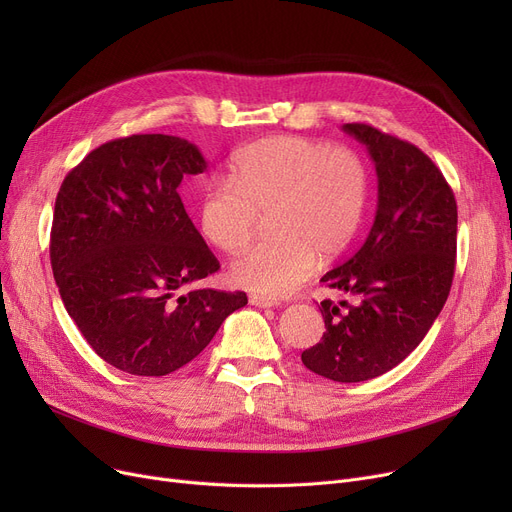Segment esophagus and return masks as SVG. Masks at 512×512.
Masks as SVG:
<instances>
[{
    "mask_svg": "<svg viewBox=\"0 0 512 512\" xmlns=\"http://www.w3.org/2000/svg\"><path fill=\"white\" fill-rule=\"evenodd\" d=\"M249 303L255 305V307H261V309H267V307H276L280 305L276 299H270V297H261V294H251L249 297Z\"/></svg>",
    "mask_w": 512,
    "mask_h": 512,
    "instance_id": "1",
    "label": "esophagus"
}]
</instances>
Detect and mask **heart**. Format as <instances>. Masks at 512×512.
<instances>
[{
	"label": "heart",
	"mask_w": 512,
	"mask_h": 512,
	"mask_svg": "<svg viewBox=\"0 0 512 512\" xmlns=\"http://www.w3.org/2000/svg\"><path fill=\"white\" fill-rule=\"evenodd\" d=\"M367 172L357 153L305 137H265L240 149L230 180L201 195L199 224L215 249L249 247L261 215L272 236L230 267L234 284L267 297L297 290L324 261L336 259L361 224Z\"/></svg>",
	"instance_id": "1"
}]
</instances>
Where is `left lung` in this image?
Instances as JSON below:
<instances>
[{"label": "left lung", "instance_id": "1", "mask_svg": "<svg viewBox=\"0 0 512 512\" xmlns=\"http://www.w3.org/2000/svg\"><path fill=\"white\" fill-rule=\"evenodd\" d=\"M342 130L373 159L378 209L363 247L321 278L357 303L321 301L326 332L301 359L313 373L351 384L405 361L440 315L456 265V201L413 143L359 122Z\"/></svg>", "mask_w": 512, "mask_h": 512}]
</instances>
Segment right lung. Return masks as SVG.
Here are the masks:
<instances>
[{"label":"right lung","instance_id":"add662e5","mask_svg":"<svg viewBox=\"0 0 512 512\" xmlns=\"http://www.w3.org/2000/svg\"><path fill=\"white\" fill-rule=\"evenodd\" d=\"M205 168L193 143L132 134L93 149L60 186L53 278L80 334L120 371L180 369L247 305L242 290H187L220 270L178 195Z\"/></svg>","mask_w":512,"mask_h":512}]
</instances>
